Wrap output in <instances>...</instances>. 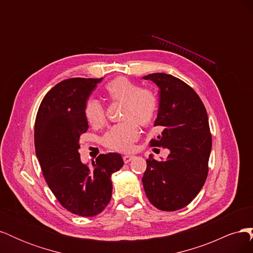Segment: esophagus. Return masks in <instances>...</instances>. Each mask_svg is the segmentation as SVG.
Instances as JSON below:
<instances>
[{"label": "esophagus", "instance_id": "34e87169", "mask_svg": "<svg viewBox=\"0 0 253 253\" xmlns=\"http://www.w3.org/2000/svg\"><path fill=\"white\" fill-rule=\"evenodd\" d=\"M134 158H135V156H133V155H125L124 156V163L125 164H128Z\"/></svg>", "mask_w": 253, "mask_h": 253}]
</instances>
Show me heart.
Returning a JSON list of instances; mask_svg holds the SVG:
<instances>
[{
	"label": "heart",
	"mask_w": 253,
	"mask_h": 253,
	"mask_svg": "<svg viewBox=\"0 0 253 253\" xmlns=\"http://www.w3.org/2000/svg\"><path fill=\"white\" fill-rule=\"evenodd\" d=\"M105 94L113 102H121V119L105 133L102 143L118 152H127L138 139L139 128L152 125L158 109V97L152 88L141 87L126 77H117L105 85ZM84 116L91 126L104 124L105 110L95 99H88L84 105Z\"/></svg>",
	"instance_id": "b5f03b06"
}]
</instances>
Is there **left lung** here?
<instances>
[{
    "label": "left lung",
    "instance_id": "obj_1",
    "mask_svg": "<svg viewBox=\"0 0 253 253\" xmlns=\"http://www.w3.org/2000/svg\"><path fill=\"white\" fill-rule=\"evenodd\" d=\"M143 78L156 83L160 94L154 126L162 134L150 145L170 150L164 162L147 159L143 188L157 209L176 211L194 200L208 176L212 148L208 115L200 96L182 80L164 73Z\"/></svg>",
    "mask_w": 253,
    "mask_h": 253
}]
</instances>
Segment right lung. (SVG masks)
<instances>
[{
	"label": "right lung",
	"instance_id": "1",
	"mask_svg": "<svg viewBox=\"0 0 253 253\" xmlns=\"http://www.w3.org/2000/svg\"><path fill=\"white\" fill-rule=\"evenodd\" d=\"M102 80L71 78L45 95L35 122V148L49 189L61 206L76 215L93 217L112 197L111 176L124 166L118 153L100 154L93 168L80 160L79 139L88 128L84 105Z\"/></svg>",
	"mask_w": 253,
	"mask_h": 253
}]
</instances>
